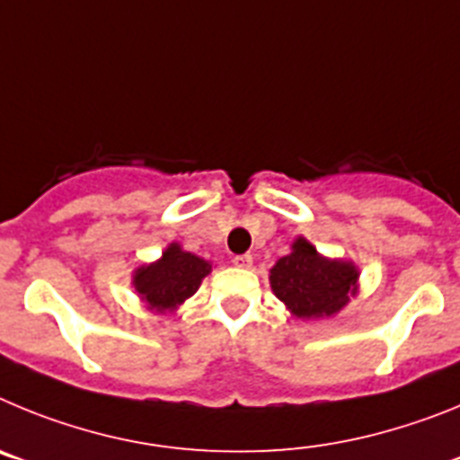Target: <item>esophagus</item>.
I'll use <instances>...</instances> for the list:
<instances>
[{"label": "esophagus", "mask_w": 460, "mask_h": 460, "mask_svg": "<svg viewBox=\"0 0 460 460\" xmlns=\"http://www.w3.org/2000/svg\"><path fill=\"white\" fill-rule=\"evenodd\" d=\"M233 265H234V267H242V270H249V267L253 265V255H251V253L234 255V258H233Z\"/></svg>", "instance_id": "1"}]
</instances>
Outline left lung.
<instances>
[{
  "instance_id": "obj_1",
  "label": "left lung",
  "mask_w": 460,
  "mask_h": 460,
  "mask_svg": "<svg viewBox=\"0 0 460 460\" xmlns=\"http://www.w3.org/2000/svg\"><path fill=\"white\" fill-rule=\"evenodd\" d=\"M352 262L318 255L306 239L292 243V253L271 270V290L296 318H323L341 311L357 286Z\"/></svg>"
}]
</instances>
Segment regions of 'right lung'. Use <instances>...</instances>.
Returning a JSON list of instances; mask_svg holds the SVG:
<instances>
[{"label": "right lung", "instance_id": "right-lung-1", "mask_svg": "<svg viewBox=\"0 0 460 460\" xmlns=\"http://www.w3.org/2000/svg\"><path fill=\"white\" fill-rule=\"evenodd\" d=\"M209 270L211 265L207 260L186 253L177 243H172L158 262L140 267L136 271L133 286L140 292L142 299H147L149 306L168 311L189 299L198 290L202 279L209 274Z\"/></svg>", "mask_w": 460, "mask_h": 460}]
</instances>
